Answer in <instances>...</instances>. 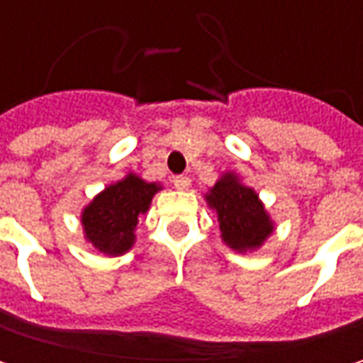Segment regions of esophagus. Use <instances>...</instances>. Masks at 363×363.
<instances>
[{"mask_svg":"<svg viewBox=\"0 0 363 363\" xmlns=\"http://www.w3.org/2000/svg\"><path fill=\"white\" fill-rule=\"evenodd\" d=\"M189 184H191V179H189L186 174L174 177V186H177V189H189Z\"/></svg>","mask_w":363,"mask_h":363,"instance_id":"1","label":"esophagus"}]
</instances>
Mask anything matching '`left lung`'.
<instances>
[{
	"instance_id": "1",
	"label": "left lung",
	"mask_w": 363,
	"mask_h": 363,
	"mask_svg": "<svg viewBox=\"0 0 363 363\" xmlns=\"http://www.w3.org/2000/svg\"><path fill=\"white\" fill-rule=\"evenodd\" d=\"M210 206L218 212L223 240L240 252L258 248L273 225L250 186H244L233 174L223 177L208 195Z\"/></svg>"
}]
</instances>
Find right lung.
I'll use <instances>...</instances> for the list:
<instances>
[{
    "label": "right lung",
    "instance_id": "add662e5",
    "mask_svg": "<svg viewBox=\"0 0 363 363\" xmlns=\"http://www.w3.org/2000/svg\"><path fill=\"white\" fill-rule=\"evenodd\" d=\"M157 189L155 182H145L128 174L123 181L111 184L94 197L82 214V225L92 246L105 254L130 250L138 216L147 212Z\"/></svg>",
    "mask_w": 363,
    "mask_h": 363
}]
</instances>
